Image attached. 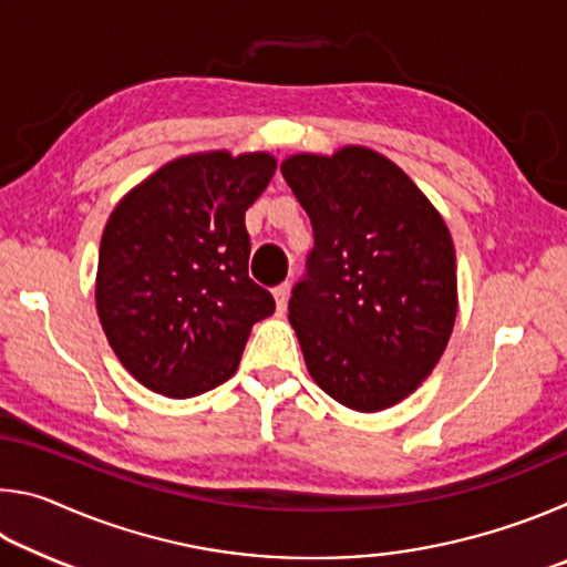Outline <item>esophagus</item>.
Masks as SVG:
<instances>
[{"label":"esophagus","mask_w":567,"mask_h":567,"mask_svg":"<svg viewBox=\"0 0 567 567\" xmlns=\"http://www.w3.org/2000/svg\"><path fill=\"white\" fill-rule=\"evenodd\" d=\"M272 297H275V305H277V312H285L287 310V300H290V285L282 282L280 287H275L272 290Z\"/></svg>","instance_id":"esophagus-1"}]
</instances>
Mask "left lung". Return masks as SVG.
I'll return each mask as SVG.
<instances>
[{
    "label": "left lung",
    "mask_w": 567,
    "mask_h": 567,
    "mask_svg": "<svg viewBox=\"0 0 567 567\" xmlns=\"http://www.w3.org/2000/svg\"><path fill=\"white\" fill-rule=\"evenodd\" d=\"M282 177L315 247L290 322L312 380L340 405L380 412L420 388L457 315L455 247L443 215L385 155L350 145L287 157Z\"/></svg>",
    "instance_id": "1"
}]
</instances>
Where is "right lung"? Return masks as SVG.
Wrapping results in <instances>:
<instances>
[{
	"label": "right lung",
	"mask_w": 567,
	"mask_h": 567,
	"mask_svg": "<svg viewBox=\"0 0 567 567\" xmlns=\"http://www.w3.org/2000/svg\"><path fill=\"white\" fill-rule=\"evenodd\" d=\"M277 159L197 152L162 165L104 225L94 300L124 370L167 398H195L235 375L255 322L275 300L247 275V207Z\"/></svg>",
	"instance_id": "obj_1"
}]
</instances>
